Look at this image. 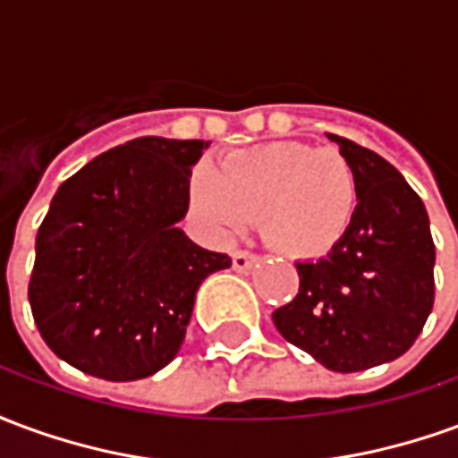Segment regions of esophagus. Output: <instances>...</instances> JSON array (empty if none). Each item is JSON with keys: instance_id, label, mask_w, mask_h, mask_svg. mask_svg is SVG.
<instances>
[{"instance_id": "obj_1", "label": "esophagus", "mask_w": 458, "mask_h": 458, "mask_svg": "<svg viewBox=\"0 0 458 458\" xmlns=\"http://www.w3.org/2000/svg\"><path fill=\"white\" fill-rule=\"evenodd\" d=\"M255 265H258V258L252 252H242V250L233 252V269L235 272H250Z\"/></svg>"}]
</instances>
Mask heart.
Returning a JSON list of instances; mask_svg holds the SVG:
<instances>
[{"label": "heart", "instance_id": "obj_1", "mask_svg": "<svg viewBox=\"0 0 458 458\" xmlns=\"http://www.w3.org/2000/svg\"><path fill=\"white\" fill-rule=\"evenodd\" d=\"M358 179L334 147L272 141L230 154L200 171L189 191L191 213L218 235L233 238L259 216L269 248L314 259L336 248L358 210Z\"/></svg>", "mask_w": 458, "mask_h": 458}]
</instances>
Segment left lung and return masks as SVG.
I'll return each instance as SVG.
<instances>
[{
	"label": "left lung",
	"mask_w": 458,
	"mask_h": 458,
	"mask_svg": "<svg viewBox=\"0 0 458 458\" xmlns=\"http://www.w3.org/2000/svg\"><path fill=\"white\" fill-rule=\"evenodd\" d=\"M358 179L351 230L327 258L297 262L299 294L272 314L289 344L336 370L400 358L434 304V242L422 199L390 161L328 134Z\"/></svg>",
	"instance_id": "obj_1"
}]
</instances>
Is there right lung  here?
Here are the masks:
<instances>
[{"instance_id": "obj_1", "label": "right lung", "mask_w": 458, "mask_h": 458, "mask_svg": "<svg viewBox=\"0 0 458 458\" xmlns=\"http://www.w3.org/2000/svg\"><path fill=\"white\" fill-rule=\"evenodd\" d=\"M210 141L140 137L55 191L36 235L29 304L46 345L113 383L149 377L179 353L200 282L230 267L176 223Z\"/></svg>"}]
</instances>
